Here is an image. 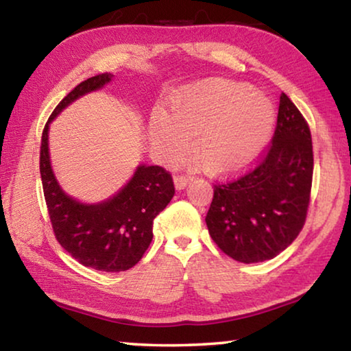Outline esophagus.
Here are the masks:
<instances>
[{
	"mask_svg": "<svg viewBox=\"0 0 351 351\" xmlns=\"http://www.w3.org/2000/svg\"><path fill=\"white\" fill-rule=\"evenodd\" d=\"M173 181H175V186H176V189H184L187 186V184L192 181V176H189V175H175L173 176Z\"/></svg>",
	"mask_w": 351,
	"mask_h": 351,
	"instance_id": "1",
	"label": "esophagus"
}]
</instances>
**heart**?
Wrapping results in <instances>:
<instances>
[{
	"label": "heart",
	"instance_id": "obj_1",
	"mask_svg": "<svg viewBox=\"0 0 351 351\" xmlns=\"http://www.w3.org/2000/svg\"><path fill=\"white\" fill-rule=\"evenodd\" d=\"M276 125L272 100L245 83L210 80L186 86L167 99V114L156 111L150 138L156 150L176 158L192 138V150L206 171L234 173L251 164Z\"/></svg>",
	"mask_w": 351,
	"mask_h": 351
}]
</instances>
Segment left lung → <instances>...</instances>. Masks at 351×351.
I'll use <instances>...</instances> for the list:
<instances>
[{"mask_svg": "<svg viewBox=\"0 0 351 351\" xmlns=\"http://www.w3.org/2000/svg\"><path fill=\"white\" fill-rule=\"evenodd\" d=\"M313 165L310 127L282 93L269 145L246 173L213 184L206 223L215 245L241 263L285 251L306 221Z\"/></svg>", "mask_w": 351, "mask_h": 351, "instance_id": "8db88e82", "label": "left lung"}]
</instances>
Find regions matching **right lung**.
Returning a JSON list of instances; mask_svg holds the SVG:
<instances>
[{
  "instance_id": "1",
  "label": "right lung",
  "mask_w": 351,
  "mask_h": 351,
  "mask_svg": "<svg viewBox=\"0 0 351 351\" xmlns=\"http://www.w3.org/2000/svg\"><path fill=\"white\" fill-rule=\"evenodd\" d=\"M112 74L104 73L79 83L47 119L41 134L40 175L57 241L86 268L127 271L138 263L153 239V219L175 195L173 178L159 165H141L125 187L102 204H82L58 186L49 162V122L77 97L102 88Z\"/></svg>"
}]
</instances>
